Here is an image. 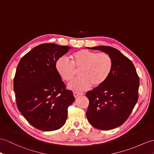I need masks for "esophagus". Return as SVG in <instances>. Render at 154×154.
I'll use <instances>...</instances> for the list:
<instances>
[{
  "instance_id": "esophagus-1",
  "label": "esophagus",
  "mask_w": 154,
  "mask_h": 154,
  "mask_svg": "<svg viewBox=\"0 0 154 154\" xmlns=\"http://www.w3.org/2000/svg\"><path fill=\"white\" fill-rule=\"evenodd\" d=\"M73 94H74V96L75 98H77V97H78L83 95H84V93H81V92L74 91V92L73 93Z\"/></svg>"
}]
</instances>
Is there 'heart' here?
Wrapping results in <instances>:
<instances>
[{"label": "heart", "mask_w": 154, "mask_h": 154, "mask_svg": "<svg viewBox=\"0 0 154 154\" xmlns=\"http://www.w3.org/2000/svg\"><path fill=\"white\" fill-rule=\"evenodd\" d=\"M70 61L65 57L59 58L56 69L63 80L70 82L80 70V77L69 84L70 88L83 91L93 85L100 87L107 81L113 67L112 59L106 52L96 53L80 50L70 55Z\"/></svg>", "instance_id": "b5f03b06"}]
</instances>
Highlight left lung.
Instances as JSON below:
<instances>
[{"label": "left lung", "instance_id": "8db88e82", "mask_svg": "<svg viewBox=\"0 0 154 154\" xmlns=\"http://www.w3.org/2000/svg\"><path fill=\"white\" fill-rule=\"evenodd\" d=\"M110 55L113 67L103 85L86 93L88 121L95 128L110 130L122 125L129 117L138 99L139 77L133 63L117 49L100 46L89 48Z\"/></svg>", "mask_w": 154, "mask_h": 154}]
</instances>
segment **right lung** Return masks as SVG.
I'll use <instances>...</instances> for the list:
<instances>
[{"label":"right lung","instance_id":"add662e5","mask_svg":"<svg viewBox=\"0 0 154 154\" xmlns=\"http://www.w3.org/2000/svg\"><path fill=\"white\" fill-rule=\"evenodd\" d=\"M70 48L52 43L40 44L18 63L14 79L17 106L30 124L39 130L61 128L69 106L75 100L55 66L57 60Z\"/></svg>","mask_w":154,"mask_h":154}]
</instances>
